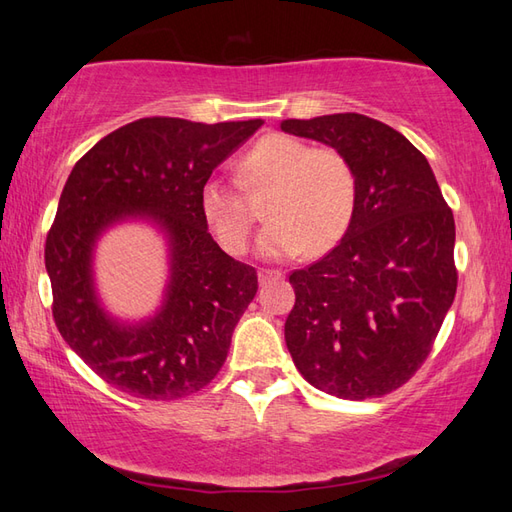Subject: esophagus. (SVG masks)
<instances>
[{"instance_id":"obj_1","label":"esophagus","mask_w":512,"mask_h":512,"mask_svg":"<svg viewBox=\"0 0 512 512\" xmlns=\"http://www.w3.org/2000/svg\"><path fill=\"white\" fill-rule=\"evenodd\" d=\"M281 277H284V273H281V270H273V268H259V281H262V284H268V281L281 279Z\"/></svg>"}]
</instances>
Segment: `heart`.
I'll list each match as a JSON object with an SVG mask.
<instances>
[{
    "label": "heart",
    "instance_id": "1",
    "mask_svg": "<svg viewBox=\"0 0 512 512\" xmlns=\"http://www.w3.org/2000/svg\"><path fill=\"white\" fill-rule=\"evenodd\" d=\"M268 191V224L259 237L266 257H295L308 246L323 253L345 235L356 206V173L343 151L310 147L288 134H268L239 160L237 182L209 178L200 213L228 253H244L255 226L247 195Z\"/></svg>",
    "mask_w": 512,
    "mask_h": 512
}]
</instances>
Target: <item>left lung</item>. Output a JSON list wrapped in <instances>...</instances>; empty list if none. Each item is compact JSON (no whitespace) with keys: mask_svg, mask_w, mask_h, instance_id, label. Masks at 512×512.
<instances>
[{"mask_svg":"<svg viewBox=\"0 0 512 512\" xmlns=\"http://www.w3.org/2000/svg\"><path fill=\"white\" fill-rule=\"evenodd\" d=\"M281 129L343 151L356 173L343 239L290 273L292 361L325 394H391L427 361L455 299L453 213L427 158L394 127L347 112L288 118Z\"/></svg>","mask_w":512,"mask_h":512,"instance_id":"8db88e82","label":"left lung"}]
</instances>
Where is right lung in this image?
Here are the masks:
<instances>
[{
	"instance_id": "add662e5",
	"label": "right lung",
	"mask_w": 512,
	"mask_h": 512,
	"mask_svg": "<svg viewBox=\"0 0 512 512\" xmlns=\"http://www.w3.org/2000/svg\"><path fill=\"white\" fill-rule=\"evenodd\" d=\"M264 123H191L151 116L101 138L76 162L46 237L52 317L107 385L134 398L178 400L220 372L257 270L215 244L200 213L213 169ZM149 216L172 244V281L154 320L121 326L98 306L91 248L107 225Z\"/></svg>"
}]
</instances>
